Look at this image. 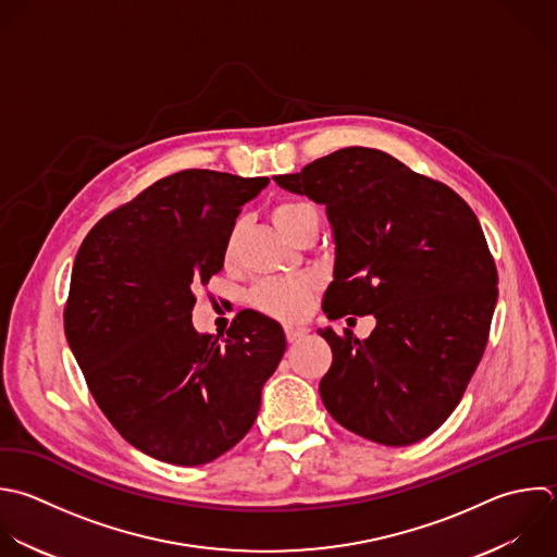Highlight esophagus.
<instances>
[{"mask_svg":"<svg viewBox=\"0 0 557 557\" xmlns=\"http://www.w3.org/2000/svg\"><path fill=\"white\" fill-rule=\"evenodd\" d=\"M307 335V329L300 324H285V337L287 342H298Z\"/></svg>","mask_w":557,"mask_h":557,"instance_id":"1","label":"esophagus"}]
</instances>
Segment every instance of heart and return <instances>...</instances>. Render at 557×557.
Here are the masks:
<instances>
[{
    "label": "heart",
    "instance_id": "1",
    "mask_svg": "<svg viewBox=\"0 0 557 557\" xmlns=\"http://www.w3.org/2000/svg\"><path fill=\"white\" fill-rule=\"evenodd\" d=\"M313 218H318V211L302 200H285L272 209V222L287 239H294L296 233ZM235 244L237 233H231L226 242V259L235 255ZM311 292L313 283L309 278H268L252 287L248 300L257 311L265 315L292 320L305 313L311 300Z\"/></svg>",
    "mask_w": 557,
    "mask_h": 557
}]
</instances>
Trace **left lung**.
<instances>
[{"mask_svg": "<svg viewBox=\"0 0 557 557\" xmlns=\"http://www.w3.org/2000/svg\"><path fill=\"white\" fill-rule=\"evenodd\" d=\"M274 181L326 207L335 239L326 318L376 320L366 339L320 329L333 350L324 407L385 446L424 440L461 400L496 307L476 215L450 187L372 148H344Z\"/></svg>", "mask_w": 557, "mask_h": 557, "instance_id": "8db88e82", "label": "left lung"}]
</instances>
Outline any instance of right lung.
<instances>
[{
  "label": "right lung",
  "instance_id": "obj_1",
  "mask_svg": "<svg viewBox=\"0 0 557 557\" xmlns=\"http://www.w3.org/2000/svg\"><path fill=\"white\" fill-rule=\"evenodd\" d=\"M270 181L185 170L104 215L72 270L65 335L113 426L141 453L200 466L255 424L283 352L281 324L237 313L226 337L191 324L246 202Z\"/></svg>",
  "mask_w": 557,
  "mask_h": 557
}]
</instances>
